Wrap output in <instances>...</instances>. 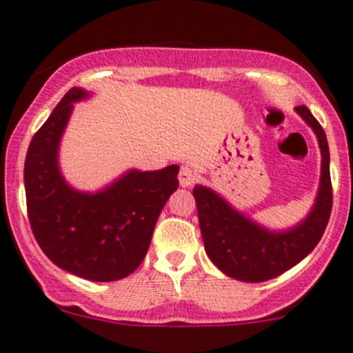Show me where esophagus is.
<instances>
[{"mask_svg": "<svg viewBox=\"0 0 353 353\" xmlns=\"http://www.w3.org/2000/svg\"><path fill=\"white\" fill-rule=\"evenodd\" d=\"M198 180V174L191 166H182L179 173V182L182 187H191Z\"/></svg>", "mask_w": 353, "mask_h": 353, "instance_id": "esophagus-1", "label": "esophagus"}]
</instances>
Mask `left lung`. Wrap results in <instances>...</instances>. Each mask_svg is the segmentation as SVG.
<instances>
[{
	"mask_svg": "<svg viewBox=\"0 0 353 353\" xmlns=\"http://www.w3.org/2000/svg\"><path fill=\"white\" fill-rule=\"evenodd\" d=\"M295 113L311 127L322 154L316 198L304 219L290 228L272 230L236 210L210 187L198 183L192 189L207 256L221 272L236 281H269L292 269L316 248L329 223L332 187L327 136L305 105L295 108Z\"/></svg>",
	"mask_w": 353,
	"mask_h": 353,
	"instance_id": "left-lung-1",
	"label": "left lung"
}]
</instances>
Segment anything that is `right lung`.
<instances>
[{
    "label": "right lung",
    "mask_w": 353,
    "mask_h": 353,
    "mask_svg": "<svg viewBox=\"0 0 353 353\" xmlns=\"http://www.w3.org/2000/svg\"><path fill=\"white\" fill-rule=\"evenodd\" d=\"M92 92L72 88L33 136L24 162L28 217L46 256L88 281L123 279L150 248L162 208L179 189L180 166L129 170L99 191H79L65 180L60 145L74 104Z\"/></svg>",
    "instance_id": "right-lung-1"
}]
</instances>
